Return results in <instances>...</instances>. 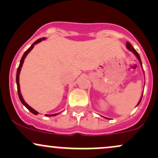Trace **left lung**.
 Returning <instances> with one entry per match:
<instances>
[{"label": "left lung", "instance_id": "left-lung-1", "mask_svg": "<svg viewBox=\"0 0 158 158\" xmlns=\"http://www.w3.org/2000/svg\"><path fill=\"white\" fill-rule=\"evenodd\" d=\"M126 47H127V48L128 49V50H130V51H131L132 52H133L134 54H135V55L137 56V59H138V60H139V63H140V64H141V66H142V61H141V59H140V57H139V54H138V52H137V51H136V50L135 48H133V47H132V45L130 44L129 42H127L126 43ZM142 68H143V66H142ZM142 97H143V96H142ZM142 97H141V99H140V100H139V102H138V104H137V106H138V105L139 104V102H140V101H141V99H142ZM108 119V118H107Z\"/></svg>", "mask_w": 158, "mask_h": 158}]
</instances>
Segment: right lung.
Returning <instances> with one entry per match:
<instances>
[{"label":"right lung","instance_id":"right-lung-1","mask_svg":"<svg viewBox=\"0 0 158 158\" xmlns=\"http://www.w3.org/2000/svg\"><path fill=\"white\" fill-rule=\"evenodd\" d=\"M44 38H42V39H39L36 40V41H35V42H34L33 44H32L31 45V46L30 47V48H29L28 50H27V51L25 52L24 53H23V56H22V58H21V61H20V64H19V68H18V70H17V74H16V83H17L18 94H19V97L20 100H21V103H22V104L23 105V106H24L25 107H26V108H27V109H28L29 110H30V112H32V113L33 114H35V115H37V114H39V112H37V111H36L35 110H34L33 108H32L31 107H30V106H28V105H27V103L25 102V101L23 100V99L22 98V96H21V91H20V85H19V74H20V71H21V67H22V65H23V61H24V59H25V58H26V56H27V54H28L29 52H30V50H31L33 48L34 45L36 44H38V43H39L40 41H42V40H44ZM56 114H45V116H46V117H52V116H56Z\"/></svg>","mask_w":158,"mask_h":158}]
</instances>
